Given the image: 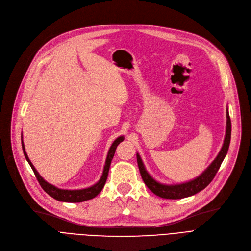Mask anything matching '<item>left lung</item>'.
<instances>
[{
	"instance_id": "1",
	"label": "left lung",
	"mask_w": 251,
	"mask_h": 251,
	"mask_svg": "<svg viewBox=\"0 0 251 251\" xmlns=\"http://www.w3.org/2000/svg\"><path fill=\"white\" fill-rule=\"evenodd\" d=\"M227 120H226V133L225 138H224V142L221 151H219L216 159L210 163V165L203 171V172L195 177L194 179H191L186 182L182 183H176V184H164L159 181H156L149 172L144 166L141 157L138 152H136V159L138 168L140 171V175L146 183V185L149 187L151 191H152L155 195L162 197V199L166 200H180L185 199V197L192 196L200 191L203 190L208 184L212 182L214 177L216 176L218 170L220 169L224 159L228 152L230 140H231V120L229 116V109L227 108Z\"/></svg>"
}]
</instances>
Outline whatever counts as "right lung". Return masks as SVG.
Segmentation results:
<instances>
[{
	"label": "right lung",
	"instance_id": "1",
	"mask_svg": "<svg viewBox=\"0 0 251 251\" xmlns=\"http://www.w3.org/2000/svg\"><path fill=\"white\" fill-rule=\"evenodd\" d=\"M124 140V136L121 135L119 136L118 138H116L114 140V142L112 143L111 148L109 149L108 154H107V159H105V163L103 166V171H102V174L101 177L100 178V180L94 184V185H91L89 187L86 188H82V189H62V188H58L57 186L52 185V184L47 182L39 173L36 171V169L34 168V166L32 165V163L30 162L29 157L25 151V147H24V142H23V137L21 136V143H22V150H23V153L26 161L28 162L29 166L31 167L33 173L37 179V181L41 184V186L43 187V189L49 194L50 195L52 199H55L59 201H64V202H82L85 201H89L91 199H94L96 197L103 188L105 181H107L108 178V174H109V170H110V166H111V162L114 157L116 149L118 147V144L122 142Z\"/></svg>",
	"mask_w": 251,
	"mask_h": 251
}]
</instances>
